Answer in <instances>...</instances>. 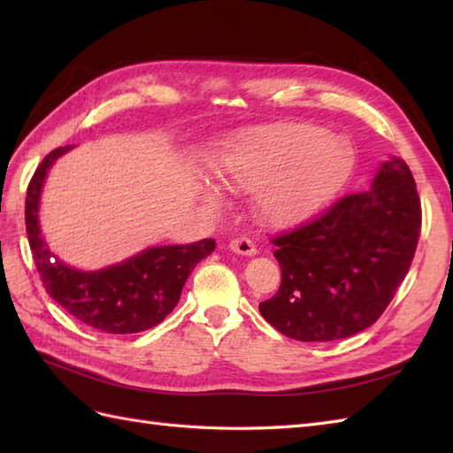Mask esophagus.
<instances>
[{
	"label": "esophagus",
	"mask_w": 453,
	"mask_h": 453,
	"mask_svg": "<svg viewBox=\"0 0 453 453\" xmlns=\"http://www.w3.org/2000/svg\"><path fill=\"white\" fill-rule=\"evenodd\" d=\"M229 249H232L234 253L245 255V257L257 255V247H255V243L249 237H237V239H234V242L229 243Z\"/></svg>",
	"instance_id": "34e87169"
}]
</instances>
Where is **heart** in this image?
Segmentation results:
<instances>
[{
    "label": "heart",
    "mask_w": 453,
    "mask_h": 453,
    "mask_svg": "<svg viewBox=\"0 0 453 453\" xmlns=\"http://www.w3.org/2000/svg\"><path fill=\"white\" fill-rule=\"evenodd\" d=\"M349 142L305 122L247 128L226 142L214 161L221 185L257 192L261 219L294 224L321 208L352 169Z\"/></svg>",
    "instance_id": "1"
}]
</instances>
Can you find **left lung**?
<instances>
[{"label": "left lung", "mask_w": 453, "mask_h": 453, "mask_svg": "<svg viewBox=\"0 0 453 453\" xmlns=\"http://www.w3.org/2000/svg\"><path fill=\"white\" fill-rule=\"evenodd\" d=\"M420 198L403 159L381 163L372 187L346 195L273 237L282 282L258 311L303 342L352 336L380 319L405 280L420 235Z\"/></svg>", "instance_id": "8db88e82"}]
</instances>
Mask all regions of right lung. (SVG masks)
Masks as SVG:
<instances>
[{"label": "right lung", "instance_id": "obj_1", "mask_svg": "<svg viewBox=\"0 0 453 453\" xmlns=\"http://www.w3.org/2000/svg\"><path fill=\"white\" fill-rule=\"evenodd\" d=\"M72 148H56L36 167L25 200V226L36 271L48 296L81 323L111 334L148 331L175 310L188 274L216 249L214 239L151 247L120 265L81 273L50 253L38 227L46 173Z\"/></svg>", "mask_w": 453, "mask_h": 453}]
</instances>
